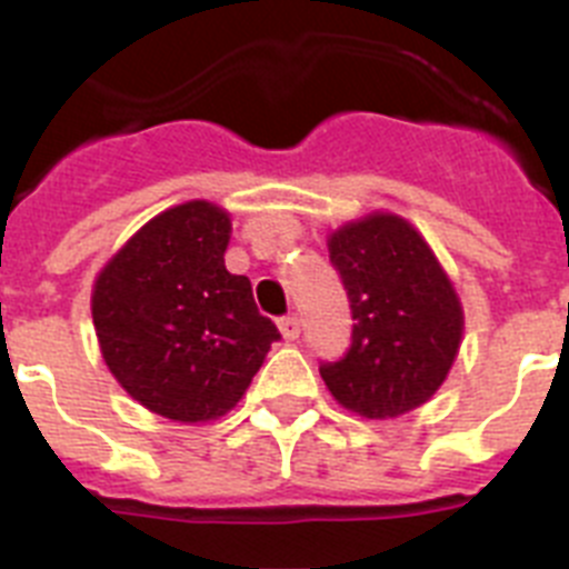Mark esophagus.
<instances>
[{
	"mask_svg": "<svg viewBox=\"0 0 569 569\" xmlns=\"http://www.w3.org/2000/svg\"><path fill=\"white\" fill-rule=\"evenodd\" d=\"M279 330H281V339L284 341H296L299 339V316H284L279 319Z\"/></svg>",
	"mask_w": 569,
	"mask_h": 569,
	"instance_id": "obj_1",
	"label": "esophagus"
}]
</instances>
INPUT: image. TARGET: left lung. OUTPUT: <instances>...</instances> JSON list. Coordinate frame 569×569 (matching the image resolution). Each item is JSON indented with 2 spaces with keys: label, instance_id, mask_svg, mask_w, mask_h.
Instances as JSON below:
<instances>
[{
  "label": "left lung",
  "instance_id": "obj_1",
  "mask_svg": "<svg viewBox=\"0 0 569 569\" xmlns=\"http://www.w3.org/2000/svg\"><path fill=\"white\" fill-rule=\"evenodd\" d=\"M330 261L353 310L345 359L325 361L321 379L345 410L396 419L445 385L465 333V310L425 236L396 213L341 224Z\"/></svg>",
  "mask_w": 569,
  "mask_h": 569
}]
</instances>
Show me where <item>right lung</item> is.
Here are the masks:
<instances>
[{"label": "right lung", "instance_id": "right-lung-1", "mask_svg": "<svg viewBox=\"0 0 569 569\" xmlns=\"http://www.w3.org/2000/svg\"><path fill=\"white\" fill-rule=\"evenodd\" d=\"M228 241V210L193 199L142 224L93 281L104 365L150 413L222 419L281 339L248 276L224 268Z\"/></svg>", "mask_w": 569, "mask_h": 569}]
</instances>
